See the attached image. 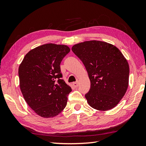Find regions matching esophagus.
<instances>
[{
    "instance_id": "1",
    "label": "esophagus",
    "mask_w": 146,
    "mask_h": 146,
    "mask_svg": "<svg viewBox=\"0 0 146 146\" xmlns=\"http://www.w3.org/2000/svg\"><path fill=\"white\" fill-rule=\"evenodd\" d=\"M73 86L74 87H78V82H73Z\"/></svg>"
}]
</instances>
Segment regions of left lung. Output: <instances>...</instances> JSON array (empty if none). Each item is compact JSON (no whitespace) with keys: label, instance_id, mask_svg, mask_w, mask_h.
<instances>
[{"label":"left lung","instance_id":"left-lung-1","mask_svg":"<svg viewBox=\"0 0 146 146\" xmlns=\"http://www.w3.org/2000/svg\"><path fill=\"white\" fill-rule=\"evenodd\" d=\"M72 51L85 65L90 80L85 98L90 107L100 111L114 108L129 86V66L116 46L104 41H84L73 46Z\"/></svg>","mask_w":146,"mask_h":146}]
</instances>
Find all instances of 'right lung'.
<instances>
[{
	"label": "right lung",
	"mask_w": 146,
	"mask_h": 146,
	"mask_svg": "<svg viewBox=\"0 0 146 146\" xmlns=\"http://www.w3.org/2000/svg\"><path fill=\"white\" fill-rule=\"evenodd\" d=\"M70 51L66 45L48 43L29 51L19 65L22 94L40 117H54L66 106L71 88L61 79L60 63Z\"/></svg>",
	"instance_id": "add662e5"
}]
</instances>
